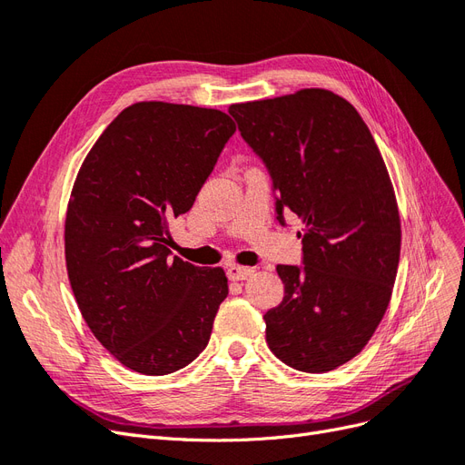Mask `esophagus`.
I'll use <instances>...</instances> for the list:
<instances>
[{"label":"esophagus","mask_w":465,"mask_h":465,"mask_svg":"<svg viewBox=\"0 0 465 465\" xmlns=\"http://www.w3.org/2000/svg\"><path fill=\"white\" fill-rule=\"evenodd\" d=\"M252 273H254V267H241V265H231L227 270V275L231 281H244Z\"/></svg>","instance_id":"esophagus-1"}]
</instances>
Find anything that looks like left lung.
Wrapping results in <instances>:
<instances>
[{"instance_id":"left-lung-1","label":"left lung","mask_w":465,"mask_h":465,"mask_svg":"<svg viewBox=\"0 0 465 465\" xmlns=\"http://www.w3.org/2000/svg\"><path fill=\"white\" fill-rule=\"evenodd\" d=\"M244 142L273 182L277 221L302 219V265H277L285 285L267 311L272 353L302 372L359 355L390 304L400 263L396 195L374 137L345 98L302 89L232 104Z\"/></svg>"}]
</instances>
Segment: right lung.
Segmentation results:
<instances>
[{
	"label": "right lung",
	"mask_w": 465,
	"mask_h": 465,
	"mask_svg": "<svg viewBox=\"0 0 465 465\" xmlns=\"http://www.w3.org/2000/svg\"><path fill=\"white\" fill-rule=\"evenodd\" d=\"M234 132L221 110L135 103L79 168L65 215L69 283L96 340L139 374L190 364L229 294L221 267L171 256L168 223L192 209Z\"/></svg>",
	"instance_id": "right-lung-1"
}]
</instances>
